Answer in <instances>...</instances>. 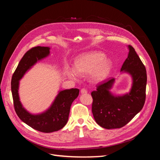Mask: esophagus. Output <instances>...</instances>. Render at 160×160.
<instances>
[{"mask_svg":"<svg viewBox=\"0 0 160 160\" xmlns=\"http://www.w3.org/2000/svg\"><path fill=\"white\" fill-rule=\"evenodd\" d=\"M81 93L82 94H85V93H88V91H87L85 88H83V89H81Z\"/></svg>","mask_w":160,"mask_h":160,"instance_id":"obj_1","label":"esophagus"}]
</instances>
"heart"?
Instances as JSON below:
<instances>
[{
    "mask_svg": "<svg viewBox=\"0 0 160 160\" xmlns=\"http://www.w3.org/2000/svg\"><path fill=\"white\" fill-rule=\"evenodd\" d=\"M103 53L93 51L81 55L75 61L74 68L67 70V75L72 79H76L79 75L89 73L92 82L99 83L107 78L112 69L113 62L105 58Z\"/></svg>",
    "mask_w": 160,
    "mask_h": 160,
    "instance_id": "obj_1",
    "label": "heart"
}]
</instances>
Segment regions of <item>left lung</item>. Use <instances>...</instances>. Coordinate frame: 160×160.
Wrapping results in <instances>:
<instances>
[{
  "mask_svg": "<svg viewBox=\"0 0 160 160\" xmlns=\"http://www.w3.org/2000/svg\"><path fill=\"white\" fill-rule=\"evenodd\" d=\"M128 57L121 71L132 77L133 84L129 93L115 96L109 90L115 79L101 81L96 91L91 92L92 113L95 122L105 129L121 128L128 124L143 107L146 101V69L134 48L129 45Z\"/></svg>",
  "mask_w": 160,
  "mask_h": 160,
  "instance_id": "8db88e82",
  "label": "left lung"
}]
</instances>
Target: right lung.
I'll use <instances>...</instances> for the list:
<instances>
[{
  "label": "right lung",
  "instance_id": "obj_1",
  "mask_svg": "<svg viewBox=\"0 0 160 160\" xmlns=\"http://www.w3.org/2000/svg\"><path fill=\"white\" fill-rule=\"evenodd\" d=\"M50 48L35 47L28 50L19 62L11 79V91L16 113L24 123L43 133H51L63 128L67 123L71 104L79 95V89L72 88L61 91L50 108L45 112L32 115L22 107L19 100V80L36 62L49 55Z\"/></svg>",
  "mask_w": 160,
  "mask_h": 160
}]
</instances>
